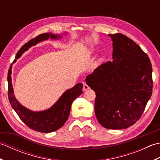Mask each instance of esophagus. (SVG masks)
<instances>
[{
	"instance_id": "1",
	"label": "esophagus",
	"mask_w": 160,
	"mask_h": 160,
	"mask_svg": "<svg viewBox=\"0 0 160 160\" xmlns=\"http://www.w3.org/2000/svg\"><path fill=\"white\" fill-rule=\"evenodd\" d=\"M83 91H87L88 89H89V87L87 85V84L86 83H83V88H82Z\"/></svg>"
}]
</instances>
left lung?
<instances>
[{
  "label": "left lung",
  "instance_id": "obj_1",
  "mask_svg": "<svg viewBox=\"0 0 160 160\" xmlns=\"http://www.w3.org/2000/svg\"><path fill=\"white\" fill-rule=\"evenodd\" d=\"M113 61L88 75L86 82L96 92L95 113L108 129H123L142 116L152 91V64L147 54L122 33L109 34Z\"/></svg>",
  "mask_w": 160,
  "mask_h": 160
}]
</instances>
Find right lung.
<instances>
[{
    "label": "right lung",
    "mask_w": 160,
    "mask_h": 160,
    "mask_svg": "<svg viewBox=\"0 0 160 160\" xmlns=\"http://www.w3.org/2000/svg\"><path fill=\"white\" fill-rule=\"evenodd\" d=\"M50 37L52 39H58L60 36L45 33L40 34L36 38L25 44L17 53L15 60L21 56L22 54L29 47L36 45L40 41L47 40ZM12 65L8 71V98L11 106L18 114L20 119L29 128L36 131L41 132H51L57 131L65 124L70 113L71 104L73 101L82 93V84L78 83L73 88L67 90L58 100L50 108L45 111L34 112L30 111L20 104L13 95L12 82Z\"/></svg>",
    "instance_id": "1"
}]
</instances>
